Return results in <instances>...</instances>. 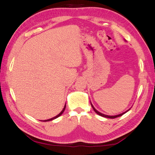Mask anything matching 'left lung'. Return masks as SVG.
<instances>
[{"instance_id":"obj_1","label":"left lung","mask_w":155,"mask_h":155,"mask_svg":"<svg viewBox=\"0 0 155 155\" xmlns=\"http://www.w3.org/2000/svg\"><path fill=\"white\" fill-rule=\"evenodd\" d=\"M90 103H91V102H90ZM91 105H92V107L93 110H94V111L96 113H97V114H99V115H100V116H101V117H105V118H109V119H114V118H117V117H121V116H122L123 114H124L125 113H126L127 111H129V110H130V109L127 110V111L124 112H123V113H121V114H117V115H114V116H110V115H106V114H103V113H101L100 112L97 111V110L94 108V107L93 106V105L92 104V103H91Z\"/></svg>"}]
</instances>
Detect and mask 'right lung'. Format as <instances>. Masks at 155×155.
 Wrapping results in <instances>:
<instances>
[{
    "label": "right lung",
    "instance_id": "right-lung-1",
    "mask_svg": "<svg viewBox=\"0 0 155 155\" xmlns=\"http://www.w3.org/2000/svg\"><path fill=\"white\" fill-rule=\"evenodd\" d=\"M65 107H66V104H65V106H64V107H63V109L62 110V111H61L59 114H58V115H56V117H53V118H51V119H48V120H44V121H51V120H54V119H56V118H58V117H60L61 114H63V112H64V110H65Z\"/></svg>",
    "mask_w": 155,
    "mask_h": 155
}]
</instances>
